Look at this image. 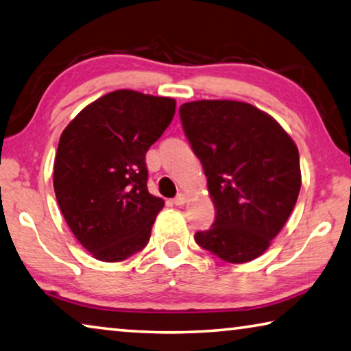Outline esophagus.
I'll return each instance as SVG.
<instances>
[{"instance_id":"1","label":"esophagus","mask_w":351,"mask_h":351,"mask_svg":"<svg viewBox=\"0 0 351 351\" xmlns=\"http://www.w3.org/2000/svg\"><path fill=\"white\" fill-rule=\"evenodd\" d=\"M185 202H186V197L183 196V194H179V196L174 197V200H172V204L174 205H183Z\"/></svg>"}]
</instances>
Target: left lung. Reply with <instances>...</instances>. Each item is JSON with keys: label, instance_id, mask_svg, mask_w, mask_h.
I'll use <instances>...</instances> for the list:
<instances>
[{"label": "left lung", "instance_id": "obj_1", "mask_svg": "<svg viewBox=\"0 0 351 351\" xmlns=\"http://www.w3.org/2000/svg\"><path fill=\"white\" fill-rule=\"evenodd\" d=\"M180 119L216 208L213 226L194 239L227 263L255 260L283 228L300 193L295 143L271 114L247 102H186Z\"/></svg>", "mask_w": 351, "mask_h": 351}]
</instances>
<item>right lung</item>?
<instances>
[{"label":"right lung","mask_w":351,"mask_h":351,"mask_svg":"<svg viewBox=\"0 0 351 351\" xmlns=\"http://www.w3.org/2000/svg\"><path fill=\"white\" fill-rule=\"evenodd\" d=\"M172 97L117 90L91 102L62 132L54 160L57 204L96 260L145 249L163 199L147 191L146 152L171 124Z\"/></svg>","instance_id":"1"}]
</instances>
